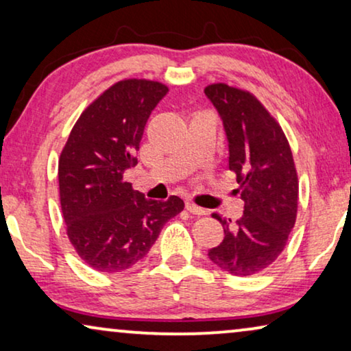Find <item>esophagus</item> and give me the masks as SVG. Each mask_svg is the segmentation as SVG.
<instances>
[{
	"mask_svg": "<svg viewBox=\"0 0 351 351\" xmlns=\"http://www.w3.org/2000/svg\"><path fill=\"white\" fill-rule=\"evenodd\" d=\"M185 209L189 210V213L195 214V215H206V214H208V210H206L204 208H199V206L195 204L193 201H186Z\"/></svg>",
	"mask_w": 351,
	"mask_h": 351,
	"instance_id": "34e87169",
	"label": "esophagus"
}]
</instances>
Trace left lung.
<instances>
[{"label": "left lung", "mask_w": 351, "mask_h": 351, "mask_svg": "<svg viewBox=\"0 0 351 351\" xmlns=\"http://www.w3.org/2000/svg\"><path fill=\"white\" fill-rule=\"evenodd\" d=\"M223 121L228 167L237 174L243 217L232 222L213 214L223 239L209 258L234 276L257 275L285 251L297 219L299 179L286 134L276 118L249 90L225 83L204 88Z\"/></svg>", "instance_id": "8db88e82"}]
</instances>
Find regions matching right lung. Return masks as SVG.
<instances>
[{
  "instance_id": "right-lung-1",
  "label": "right lung",
  "mask_w": 351,
  "mask_h": 351,
  "mask_svg": "<svg viewBox=\"0 0 351 351\" xmlns=\"http://www.w3.org/2000/svg\"><path fill=\"white\" fill-rule=\"evenodd\" d=\"M167 86L121 80L93 100L71 129L59 158V193L66 234L90 268L114 273L147 256L167 220L184 210L179 196L145 199L124 182L152 110Z\"/></svg>"
}]
</instances>
